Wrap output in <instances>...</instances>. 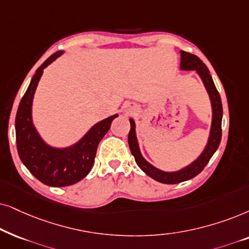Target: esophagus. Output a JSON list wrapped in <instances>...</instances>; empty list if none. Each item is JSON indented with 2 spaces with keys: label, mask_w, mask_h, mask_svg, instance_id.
I'll list each match as a JSON object with an SVG mask.
<instances>
[{
  "label": "esophagus",
  "mask_w": 249,
  "mask_h": 249,
  "mask_svg": "<svg viewBox=\"0 0 249 249\" xmlns=\"http://www.w3.org/2000/svg\"><path fill=\"white\" fill-rule=\"evenodd\" d=\"M126 111H127V112H131V111H132V108H128V109H126Z\"/></svg>",
  "instance_id": "34e87169"
}]
</instances>
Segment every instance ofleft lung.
<instances>
[{
	"mask_svg": "<svg viewBox=\"0 0 249 249\" xmlns=\"http://www.w3.org/2000/svg\"><path fill=\"white\" fill-rule=\"evenodd\" d=\"M181 62L180 69L181 71H195L199 75V77L203 81L205 89H206L208 95L211 99L212 105V125L210 131V137H208L207 144L205 145L204 150L198 156L196 160L192 161L191 164L181 168V170L175 172H164L159 168L155 167L154 165L148 163L141 155L140 148H139L137 133H135V123L132 118H130L131 130L128 133V145L132 155L134 156L135 161L138 166L144 172L148 177H150L154 180L160 182L165 184H175L180 182L190 180L196 175L200 173L204 170L205 166L208 164L212 156L217 150L218 145L221 142L222 137V116H223V109H222V101L218 92L215 88L213 78L210 74V71L206 67V65L200 60L197 55L191 54L185 51H180Z\"/></svg>",
	"mask_w": 249,
	"mask_h": 249,
	"instance_id": "obj_1",
	"label": "left lung"
}]
</instances>
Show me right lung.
<instances>
[{"label":"right lung","instance_id":"add662e5","mask_svg":"<svg viewBox=\"0 0 249 249\" xmlns=\"http://www.w3.org/2000/svg\"><path fill=\"white\" fill-rule=\"evenodd\" d=\"M64 51H58L39 66L33 76L16 116V140L19 157L34 177L50 187H67L77 183L90 173L99 142L110 128L117 114L94 124L78 142L71 147L55 148L41 138L34 126L32 106L43 69L52 64Z\"/></svg>","mask_w":249,"mask_h":249}]
</instances>
